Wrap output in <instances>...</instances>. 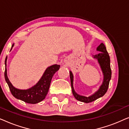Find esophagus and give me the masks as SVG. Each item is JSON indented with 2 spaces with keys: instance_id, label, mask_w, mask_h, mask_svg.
<instances>
[{
  "instance_id": "1",
  "label": "esophagus",
  "mask_w": 129,
  "mask_h": 129,
  "mask_svg": "<svg viewBox=\"0 0 129 129\" xmlns=\"http://www.w3.org/2000/svg\"><path fill=\"white\" fill-rule=\"evenodd\" d=\"M64 62H66V63H68V64H69V61L68 60H64Z\"/></svg>"
}]
</instances>
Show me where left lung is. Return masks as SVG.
<instances>
[{
  "mask_svg": "<svg viewBox=\"0 0 129 129\" xmlns=\"http://www.w3.org/2000/svg\"><path fill=\"white\" fill-rule=\"evenodd\" d=\"M96 50L99 52V53L95 55H93V58L96 59L101 69L103 75V80L102 84L99 89L96 92L90 96L86 97L82 96L76 92L73 87V75L71 71H70V78L71 82V87L72 93L75 99L79 101L84 102V103H90L93 102L103 96L106 93L109 87V84L112 77V70L110 68V60L109 53L106 50V48L103 43H101L100 45L97 47Z\"/></svg>",
  "mask_w": 129,
  "mask_h": 129,
  "instance_id": "8db88e82",
  "label": "left lung"
}]
</instances>
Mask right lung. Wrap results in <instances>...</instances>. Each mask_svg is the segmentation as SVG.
<instances>
[{
  "label": "right lung",
  "instance_id": "obj_1",
  "mask_svg": "<svg viewBox=\"0 0 129 129\" xmlns=\"http://www.w3.org/2000/svg\"><path fill=\"white\" fill-rule=\"evenodd\" d=\"M15 43L12 46V47L14 46ZM8 57L6 56L5 59V80L8 83L9 87L12 94L15 98L21 100L26 103L30 104H36L42 102L46 98L47 93H48L49 87H50L51 80L54 74L60 68V65L53 64L47 68L44 72L41 78L38 81V82L32 87L26 90H22L17 89L12 85L11 82L9 80L7 75L6 61Z\"/></svg>",
  "mask_w": 129,
  "mask_h": 129
}]
</instances>
